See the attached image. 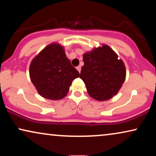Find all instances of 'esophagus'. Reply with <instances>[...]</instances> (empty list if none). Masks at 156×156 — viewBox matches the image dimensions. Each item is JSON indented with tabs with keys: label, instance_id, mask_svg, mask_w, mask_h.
<instances>
[{
	"label": "esophagus",
	"instance_id": "obj_1",
	"mask_svg": "<svg viewBox=\"0 0 156 156\" xmlns=\"http://www.w3.org/2000/svg\"><path fill=\"white\" fill-rule=\"evenodd\" d=\"M76 69H77V71L80 73V72H81V67H80V66H78V67H76Z\"/></svg>",
	"mask_w": 156,
	"mask_h": 156
}]
</instances>
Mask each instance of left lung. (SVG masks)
Listing matches in <instances>:
<instances>
[{
    "label": "left lung",
    "mask_w": 156,
    "mask_h": 156,
    "mask_svg": "<svg viewBox=\"0 0 156 156\" xmlns=\"http://www.w3.org/2000/svg\"><path fill=\"white\" fill-rule=\"evenodd\" d=\"M83 61L80 77L91 98L103 101L117 94L126 80V71L122 59L109 46L104 44L84 53Z\"/></svg>",
    "instance_id": "obj_1"
}]
</instances>
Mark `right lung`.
Returning <instances> with one entry per match:
<instances>
[{
    "mask_svg": "<svg viewBox=\"0 0 156 156\" xmlns=\"http://www.w3.org/2000/svg\"><path fill=\"white\" fill-rule=\"evenodd\" d=\"M30 77L41 97L59 100L66 97L80 73L67 59L64 47L51 43L38 53L30 65Z\"/></svg>",
    "mask_w": 156,
    "mask_h": 156,
    "instance_id": "obj_1",
    "label": "right lung"
}]
</instances>
